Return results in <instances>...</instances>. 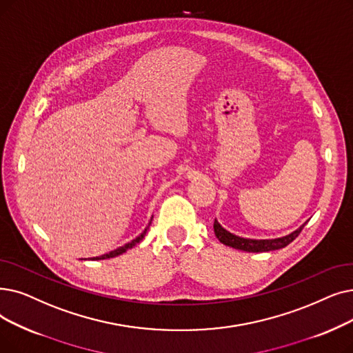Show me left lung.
<instances>
[{"label":"left lung","mask_w":353,"mask_h":353,"mask_svg":"<svg viewBox=\"0 0 353 353\" xmlns=\"http://www.w3.org/2000/svg\"><path fill=\"white\" fill-rule=\"evenodd\" d=\"M304 225H301L297 231L291 232L287 236L277 238V239H263V241L245 239V238L229 234L216 221H214V223H213V229H214V235H216V238L223 245H228V247H232L235 250L247 251V252H267V251H274V250H280V248L287 247L290 242H293L300 235Z\"/></svg>","instance_id":"1"}]
</instances>
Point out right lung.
I'll list each match as a JSON object with an SVG mask.
<instances>
[{"instance_id":"right-lung-1","label":"right lung","mask_w":353,"mask_h":353,"mask_svg":"<svg viewBox=\"0 0 353 353\" xmlns=\"http://www.w3.org/2000/svg\"><path fill=\"white\" fill-rule=\"evenodd\" d=\"M145 232H147V229L145 231L139 236V238H135V239H132L131 242H128V243H125L124 247H119L118 250H114V251H111L110 254H103V255H101V256H97L95 259H106V258H114V256H117V255H121L122 252H125L127 250H131L132 247H135L137 243H139L140 241H143V238H144V235H145Z\"/></svg>"}]
</instances>
